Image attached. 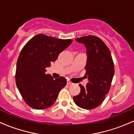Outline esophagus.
Wrapping results in <instances>:
<instances>
[{"instance_id": "1", "label": "esophagus", "mask_w": 134, "mask_h": 134, "mask_svg": "<svg viewBox=\"0 0 134 134\" xmlns=\"http://www.w3.org/2000/svg\"><path fill=\"white\" fill-rule=\"evenodd\" d=\"M67 84H68V85H72V84H73V83H72V82H71V81H69V80H67Z\"/></svg>"}]
</instances>
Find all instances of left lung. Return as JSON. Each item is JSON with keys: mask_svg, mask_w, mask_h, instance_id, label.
<instances>
[{"mask_svg": "<svg viewBox=\"0 0 134 134\" xmlns=\"http://www.w3.org/2000/svg\"><path fill=\"white\" fill-rule=\"evenodd\" d=\"M87 49L86 75L89 80L86 86L79 84L81 91L73 97L78 107L92 109L102 103L109 93L114 75V63L108 47L101 39L86 36L76 39Z\"/></svg>", "mask_w": 134, "mask_h": 134, "instance_id": "1", "label": "left lung"}]
</instances>
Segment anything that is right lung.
I'll use <instances>...</instances> for the list:
<instances>
[{
    "label": "right lung",
    "instance_id": "right-lung-1",
    "mask_svg": "<svg viewBox=\"0 0 134 134\" xmlns=\"http://www.w3.org/2000/svg\"><path fill=\"white\" fill-rule=\"evenodd\" d=\"M40 34L29 40L21 50L17 62L15 82L23 98L36 109L49 108L56 101L59 91L67 84L64 77L54 79L45 74L51 62L72 43Z\"/></svg>",
    "mask_w": 134,
    "mask_h": 134
}]
</instances>
